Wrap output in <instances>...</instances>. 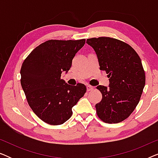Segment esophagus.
Segmentation results:
<instances>
[{"instance_id": "esophagus-1", "label": "esophagus", "mask_w": 158, "mask_h": 158, "mask_svg": "<svg viewBox=\"0 0 158 158\" xmlns=\"http://www.w3.org/2000/svg\"><path fill=\"white\" fill-rule=\"evenodd\" d=\"M94 88L91 85H87V90H88V91H90V90H94Z\"/></svg>"}]
</instances>
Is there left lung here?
<instances>
[{
	"label": "left lung",
	"mask_w": 158,
	"mask_h": 158,
	"mask_svg": "<svg viewBox=\"0 0 158 158\" xmlns=\"http://www.w3.org/2000/svg\"><path fill=\"white\" fill-rule=\"evenodd\" d=\"M96 52L100 70L109 78V88L97 86L102 99L95 107L103 122L116 124L129 117L141 98L145 73L139 56L127 43L101 36L86 40Z\"/></svg>",
	"instance_id": "obj_1"
}]
</instances>
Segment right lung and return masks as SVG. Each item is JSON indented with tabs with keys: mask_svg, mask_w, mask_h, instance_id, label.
Listing matches in <instances>:
<instances>
[{
	"mask_svg": "<svg viewBox=\"0 0 158 158\" xmlns=\"http://www.w3.org/2000/svg\"><path fill=\"white\" fill-rule=\"evenodd\" d=\"M85 40H50L39 45L21 68V84L29 106L43 122L64 124L73 114L72 108L86 92L84 84L73 86L61 79Z\"/></svg>",
	"mask_w": 158,
	"mask_h": 158,
	"instance_id": "1",
	"label": "right lung"
}]
</instances>
